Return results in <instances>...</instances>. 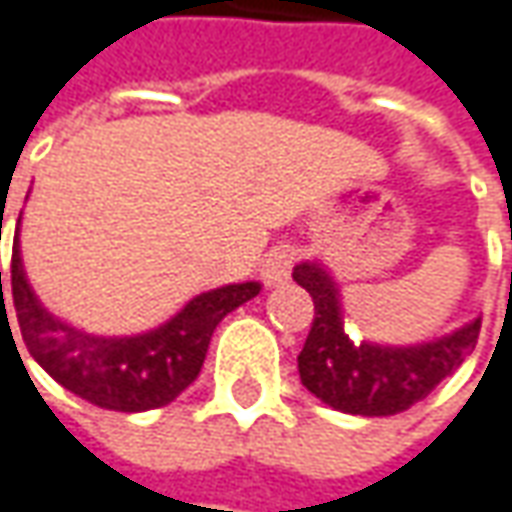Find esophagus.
Segmentation results:
<instances>
[{"label": "esophagus", "mask_w": 512, "mask_h": 512, "mask_svg": "<svg viewBox=\"0 0 512 512\" xmlns=\"http://www.w3.org/2000/svg\"><path fill=\"white\" fill-rule=\"evenodd\" d=\"M292 260H295V252L289 246H275L269 255L263 257V269H260V278L266 286H278L283 280L289 278L292 272Z\"/></svg>", "instance_id": "esophagus-1"}]
</instances>
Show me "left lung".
<instances>
[{"mask_svg":"<svg viewBox=\"0 0 512 512\" xmlns=\"http://www.w3.org/2000/svg\"><path fill=\"white\" fill-rule=\"evenodd\" d=\"M292 278L315 303V321L298 355L300 384L332 410L364 418L410 410L476 349L481 315L421 344L352 341L341 286L321 260H300Z\"/></svg>","mask_w":512,"mask_h":512,"instance_id":"left-lung-1","label":"left lung"}]
</instances>
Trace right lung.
<instances>
[{"instance_id": "add662e5", "label": "right lung", "mask_w": 512, "mask_h": 512, "mask_svg": "<svg viewBox=\"0 0 512 512\" xmlns=\"http://www.w3.org/2000/svg\"><path fill=\"white\" fill-rule=\"evenodd\" d=\"M2 295V272H0ZM11 295L22 341L56 384L102 410L145 412L171 404L200 375L217 323L260 295V283H229L200 292L168 321L137 335H91L56 318L28 283L19 226L13 234ZM5 309V298H2ZM8 318V315H5Z\"/></svg>"}]
</instances>
